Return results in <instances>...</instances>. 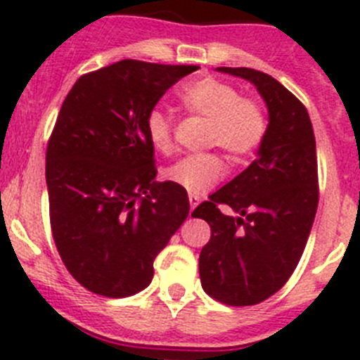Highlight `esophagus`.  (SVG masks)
Wrapping results in <instances>:
<instances>
[{
  "mask_svg": "<svg viewBox=\"0 0 360 360\" xmlns=\"http://www.w3.org/2000/svg\"><path fill=\"white\" fill-rule=\"evenodd\" d=\"M188 200H190V210L193 212L197 204H199V195H195V193H190V195H188Z\"/></svg>",
  "mask_w": 360,
  "mask_h": 360,
  "instance_id": "1",
  "label": "esophagus"
}]
</instances>
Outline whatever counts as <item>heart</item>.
I'll use <instances>...</instances> for the list:
<instances>
[{
  "mask_svg": "<svg viewBox=\"0 0 360 360\" xmlns=\"http://www.w3.org/2000/svg\"><path fill=\"white\" fill-rule=\"evenodd\" d=\"M181 108L190 115L210 120L206 145L220 147L233 161L249 156L258 148L267 131L264 108L257 100L240 96L233 84L202 77L183 84L177 91ZM148 143L160 154L174 150V124L167 112L154 109L145 118ZM224 160L217 152L188 154L167 168V179L190 193H202L222 179Z\"/></svg>",
  "mask_w": 360,
  "mask_h": 360,
  "instance_id": "1",
  "label": "heart"
}]
</instances>
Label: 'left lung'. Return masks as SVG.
<instances>
[{"instance_id":"obj_1","label":"left lung","mask_w":360,"mask_h":360,"mask_svg":"<svg viewBox=\"0 0 360 360\" xmlns=\"http://www.w3.org/2000/svg\"><path fill=\"white\" fill-rule=\"evenodd\" d=\"M217 71L249 80L269 111L257 160L192 213L212 228L199 257L204 292L248 307L278 292L303 255L319 200L316 138L305 105L276 79L251 68Z\"/></svg>"}]
</instances>
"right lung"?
<instances>
[{"mask_svg":"<svg viewBox=\"0 0 360 360\" xmlns=\"http://www.w3.org/2000/svg\"><path fill=\"white\" fill-rule=\"evenodd\" d=\"M199 66L125 59L80 77L46 148L55 245L91 292L125 297L154 276V260L190 212L186 190L158 183L145 118Z\"/></svg>","mask_w":360,"mask_h":360,"instance_id":"1","label":"right lung"}]
</instances>
